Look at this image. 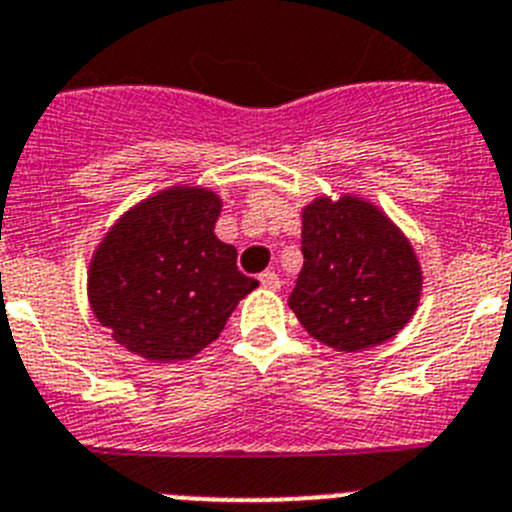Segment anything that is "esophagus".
I'll return each instance as SVG.
<instances>
[{
	"mask_svg": "<svg viewBox=\"0 0 512 512\" xmlns=\"http://www.w3.org/2000/svg\"><path fill=\"white\" fill-rule=\"evenodd\" d=\"M259 282H261V287H266V289H279V274H274V271H264V274H261L259 277Z\"/></svg>",
	"mask_w": 512,
	"mask_h": 512,
	"instance_id": "1",
	"label": "esophagus"
}]
</instances>
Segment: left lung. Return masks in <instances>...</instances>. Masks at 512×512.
<instances>
[{
	"label": "left lung",
	"mask_w": 512,
	"mask_h": 512,
	"mask_svg": "<svg viewBox=\"0 0 512 512\" xmlns=\"http://www.w3.org/2000/svg\"><path fill=\"white\" fill-rule=\"evenodd\" d=\"M302 256L289 307L325 346H379L418 310L423 271L408 235L359 194H323L302 207Z\"/></svg>",
	"instance_id": "8db88e82"
}]
</instances>
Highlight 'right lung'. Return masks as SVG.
Instances as JSON below:
<instances>
[{
  "instance_id": "obj_1",
  "label": "right lung",
  "mask_w": 512,
  "mask_h": 512,
  "mask_svg": "<svg viewBox=\"0 0 512 512\" xmlns=\"http://www.w3.org/2000/svg\"><path fill=\"white\" fill-rule=\"evenodd\" d=\"M220 194L176 184L117 217L87 269L94 318L130 354L153 364L197 356L259 287L238 251L215 235Z\"/></svg>"
}]
</instances>
